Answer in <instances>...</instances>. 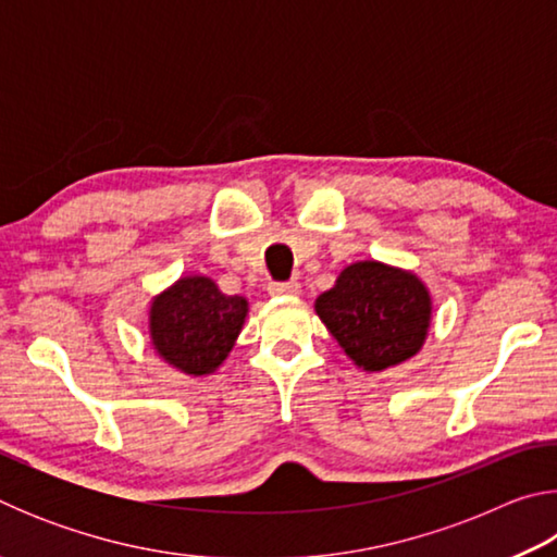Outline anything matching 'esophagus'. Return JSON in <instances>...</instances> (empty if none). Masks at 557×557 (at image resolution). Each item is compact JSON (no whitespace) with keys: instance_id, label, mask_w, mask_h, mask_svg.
I'll return each instance as SVG.
<instances>
[{"instance_id":"obj_1","label":"esophagus","mask_w":557,"mask_h":557,"mask_svg":"<svg viewBox=\"0 0 557 557\" xmlns=\"http://www.w3.org/2000/svg\"><path fill=\"white\" fill-rule=\"evenodd\" d=\"M268 292L275 297H295L299 295V282L289 280V282H270Z\"/></svg>"}]
</instances>
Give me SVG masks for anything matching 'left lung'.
<instances>
[{
  "label": "left lung",
  "instance_id": "obj_1",
  "mask_svg": "<svg viewBox=\"0 0 557 557\" xmlns=\"http://www.w3.org/2000/svg\"><path fill=\"white\" fill-rule=\"evenodd\" d=\"M317 314L361 369L383 371L425 342L430 295L410 272L356 262L317 299Z\"/></svg>",
  "mask_w": 557,
  "mask_h": 557
}]
</instances>
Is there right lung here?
<instances>
[{"instance_id":"right-lung-1","label":"right lung","mask_w":557,"mask_h":557,"mask_svg":"<svg viewBox=\"0 0 557 557\" xmlns=\"http://www.w3.org/2000/svg\"><path fill=\"white\" fill-rule=\"evenodd\" d=\"M248 301L228 297L209 277H184L159 295L149 314V332L159 354L184 373L219 369L240 334Z\"/></svg>"}]
</instances>
